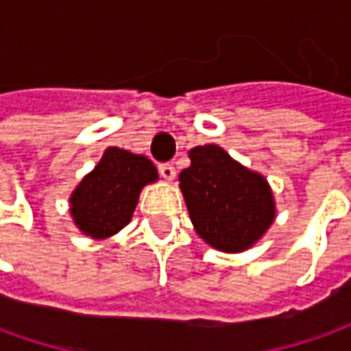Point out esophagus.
I'll list each match as a JSON object with an SVG mask.
<instances>
[{"label": "esophagus", "mask_w": 351, "mask_h": 351, "mask_svg": "<svg viewBox=\"0 0 351 351\" xmlns=\"http://www.w3.org/2000/svg\"><path fill=\"white\" fill-rule=\"evenodd\" d=\"M158 169H160V176H162L166 182H173V180H176V168H173L171 164H160Z\"/></svg>", "instance_id": "esophagus-1"}]
</instances>
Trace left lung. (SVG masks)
I'll return each mask as SVG.
<instances>
[{"label":"left lung","mask_w":351,"mask_h":351,"mask_svg":"<svg viewBox=\"0 0 351 351\" xmlns=\"http://www.w3.org/2000/svg\"><path fill=\"white\" fill-rule=\"evenodd\" d=\"M189 160L191 166L180 173V189L197 234L226 254L252 248L276 221L267 180L219 144L191 148Z\"/></svg>","instance_id":"obj_1"}]
</instances>
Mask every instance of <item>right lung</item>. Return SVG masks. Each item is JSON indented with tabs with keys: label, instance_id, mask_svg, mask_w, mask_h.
I'll use <instances>...</instances> for the list:
<instances>
[{
	"label": "right lung",
	"instance_id": "obj_1",
	"mask_svg": "<svg viewBox=\"0 0 351 351\" xmlns=\"http://www.w3.org/2000/svg\"><path fill=\"white\" fill-rule=\"evenodd\" d=\"M154 182L158 169L146 156L109 146L70 195L72 221L93 240L111 238L130 223L142 187Z\"/></svg>",
	"mask_w": 351,
	"mask_h": 351
}]
</instances>
